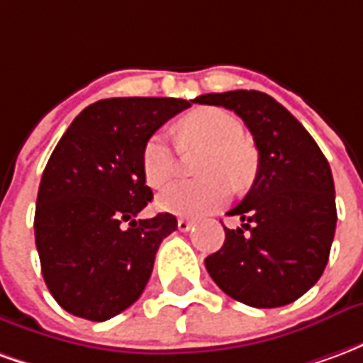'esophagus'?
<instances>
[{"label":"esophagus","mask_w":363,"mask_h":363,"mask_svg":"<svg viewBox=\"0 0 363 363\" xmlns=\"http://www.w3.org/2000/svg\"><path fill=\"white\" fill-rule=\"evenodd\" d=\"M192 225H194V223H192V221H189V220H179V221H177V228H179V231H190V229H192Z\"/></svg>","instance_id":"34e87169"}]
</instances>
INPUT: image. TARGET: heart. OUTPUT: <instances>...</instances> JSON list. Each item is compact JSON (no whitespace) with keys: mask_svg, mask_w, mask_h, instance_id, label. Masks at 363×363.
<instances>
[{"mask_svg":"<svg viewBox=\"0 0 363 363\" xmlns=\"http://www.w3.org/2000/svg\"><path fill=\"white\" fill-rule=\"evenodd\" d=\"M181 150L204 147L198 181L174 182L157 198L161 212L202 218L228 202L231 186H251L259 173V153L243 138V124L229 112L204 106L182 116L173 128ZM177 171V157L163 134L150 135L142 151V173L151 189H161Z\"/></svg>","mask_w":363,"mask_h":363,"instance_id":"1","label":"heart"}]
</instances>
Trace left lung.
Here are the masks:
<instances>
[{
  "instance_id": "left-lung-1",
  "label": "left lung",
  "mask_w": 363,
  "mask_h": 363,
  "mask_svg": "<svg viewBox=\"0 0 363 363\" xmlns=\"http://www.w3.org/2000/svg\"><path fill=\"white\" fill-rule=\"evenodd\" d=\"M194 101L235 112L259 150L257 179L229 212L243 223L223 228L225 241L204 260L206 270L245 305L291 303L317 284L335 239V181L327 157L299 120L267 93L239 89Z\"/></svg>"
}]
</instances>
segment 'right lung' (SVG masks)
<instances>
[{
    "label": "right lung",
    "mask_w": 363,
    "mask_h": 363,
    "mask_svg": "<svg viewBox=\"0 0 363 363\" xmlns=\"http://www.w3.org/2000/svg\"><path fill=\"white\" fill-rule=\"evenodd\" d=\"M190 103L104 99L89 104L52 151L38 186L35 239L44 281L67 313L106 320L142 296L159 245L177 229L173 213L135 220L153 198L142 151Z\"/></svg>",
    "instance_id": "1"
}]
</instances>
